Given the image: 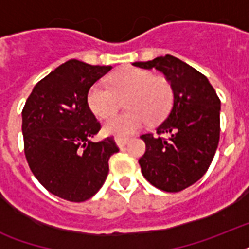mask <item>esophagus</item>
I'll use <instances>...</instances> for the list:
<instances>
[{"instance_id":"1","label":"esophagus","mask_w":249,"mask_h":249,"mask_svg":"<svg viewBox=\"0 0 249 249\" xmlns=\"http://www.w3.org/2000/svg\"><path fill=\"white\" fill-rule=\"evenodd\" d=\"M115 142H116V144L120 148L124 147L125 144L129 142V137H116V138H115Z\"/></svg>"}]
</instances>
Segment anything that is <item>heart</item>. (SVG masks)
I'll return each mask as SVG.
<instances>
[{"instance_id": "1", "label": "heart", "mask_w": 249, "mask_h": 249, "mask_svg": "<svg viewBox=\"0 0 249 249\" xmlns=\"http://www.w3.org/2000/svg\"><path fill=\"white\" fill-rule=\"evenodd\" d=\"M109 86L95 84L88 93V105L99 119L116 112L120 99L128 97V112L111 117L103 125L107 136L126 137L138 132L150 120L159 121L169 111L173 90L165 77L155 76L142 68H124L109 77Z\"/></svg>"}]
</instances>
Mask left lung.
Listing matches in <instances>:
<instances>
[{"label": "left lung", "mask_w": 249, "mask_h": 249, "mask_svg": "<svg viewBox=\"0 0 249 249\" xmlns=\"http://www.w3.org/2000/svg\"><path fill=\"white\" fill-rule=\"evenodd\" d=\"M133 66L155 68L172 85L170 112L156 134L141 136L146 152L138 163L151 185L178 193L199 181L212 163L220 141V98L203 73L176 56H158Z\"/></svg>", "instance_id": "obj_1"}]
</instances>
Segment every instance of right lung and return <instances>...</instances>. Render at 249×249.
<instances>
[{
	"instance_id": "obj_1",
	"label": "right lung",
	"mask_w": 249,
	"mask_h": 249,
	"mask_svg": "<svg viewBox=\"0 0 249 249\" xmlns=\"http://www.w3.org/2000/svg\"><path fill=\"white\" fill-rule=\"evenodd\" d=\"M71 59L38 81L21 111L28 165L49 193L64 200L85 201L108 174V160L119 151L112 137L93 138L101 129L90 111V88L111 71Z\"/></svg>"
}]
</instances>
